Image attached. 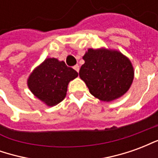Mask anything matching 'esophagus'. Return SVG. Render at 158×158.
Segmentation results:
<instances>
[{
  "label": "esophagus",
  "mask_w": 158,
  "mask_h": 158,
  "mask_svg": "<svg viewBox=\"0 0 158 158\" xmlns=\"http://www.w3.org/2000/svg\"><path fill=\"white\" fill-rule=\"evenodd\" d=\"M73 69H74V70H75L76 72L79 73V66L78 65V64H77V65H75V66H73Z\"/></svg>",
  "instance_id": "34e87169"
}]
</instances>
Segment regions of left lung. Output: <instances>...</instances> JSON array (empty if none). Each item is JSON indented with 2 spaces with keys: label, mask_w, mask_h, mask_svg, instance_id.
<instances>
[{
  "label": "left lung",
  "mask_w": 158,
  "mask_h": 158,
  "mask_svg": "<svg viewBox=\"0 0 158 158\" xmlns=\"http://www.w3.org/2000/svg\"><path fill=\"white\" fill-rule=\"evenodd\" d=\"M83 59L85 63L80 68L79 77L95 97L111 102L128 91L134 79V69L121 52L89 49Z\"/></svg>",
  "instance_id": "8db88e82"
}]
</instances>
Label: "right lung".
I'll return each mask as SVG.
<instances>
[{
  "instance_id": "add662e5",
  "label": "right lung",
  "mask_w": 158,
  "mask_h": 158,
  "mask_svg": "<svg viewBox=\"0 0 158 158\" xmlns=\"http://www.w3.org/2000/svg\"><path fill=\"white\" fill-rule=\"evenodd\" d=\"M78 73L56 58L45 59L29 76L28 85L31 92L47 106H55L64 99L69 81Z\"/></svg>"
}]
</instances>
